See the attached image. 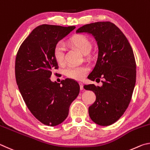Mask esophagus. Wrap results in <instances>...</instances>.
Instances as JSON below:
<instances>
[{"instance_id": "obj_1", "label": "esophagus", "mask_w": 150, "mask_h": 150, "mask_svg": "<svg viewBox=\"0 0 150 150\" xmlns=\"http://www.w3.org/2000/svg\"><path fill=\"white\" fill-rule=\"evenodd\" d=\"M79 85H80V90H82L83 89V83L82 82H79Z\"/></svg>"}]
</instances>
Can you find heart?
<instances>
[{
    "mask_svg": "<svg viewBox=\"0 0 150 150\" xmlns=\"http://www.w3.org/2000/svg\"><path fill=\"white\" fill-rule=\"evenodd\" d=\"M70 45L76 47L83 54H87L91 49V43L87 37L82 35L74 36L68 41ZM65 48L64 45L58 43L53 50V56L59 64H62L64 59ZM88 71L86 66H68L64 70L67 77L75 80H82Z\"/></svg>",
    "mask_w": 150,
    "mask_h": 150,
    "instance_id": "b5f03b06",
    "label": "heart"
}]
</instances>
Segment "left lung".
<instances>
[{
    "label": "left lung",
    "mask_w": 150,
    "mask_h": 150,
    "mask_svg": "<svg viewBox=\"0 0 150 150\" xmlns=\"http://www.w3.org/2000/svg\"><path fill=\"white\" fill-rule=\"evenodd\" d=\"M76 33H88L98 45L96 64L88 78L101 86L85 85L96 99L89 107L91 119L101 126L117 121L128 108L136 83V64L133 50L121 30L110 22H98L78 28Z\"/></svg>",
    "instance_id": "8db88e82"
}]
</instances>
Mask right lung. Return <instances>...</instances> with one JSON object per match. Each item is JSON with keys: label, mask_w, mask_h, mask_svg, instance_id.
<instances>
[{"label": "right lung", "mask_w": 150, "mask_h": 150, "mask_svg": "<svg viewBox=\"0 0 150 150\" xmlns=\"http://www.w3.org/2000/svg\"><path fill=\"white\" fill-rule=\"evenodd\" d=\"M75 28L39 25L23 41L16 57V80L23 101L37 119L50 127L67 119L70 104L80 92L77 82L67 79L60 83L50 79L59 68L54 47Z\"/></svg>", "instance_id": "right-lung-1"}]
</instances>
